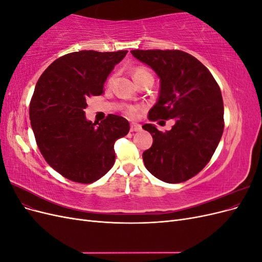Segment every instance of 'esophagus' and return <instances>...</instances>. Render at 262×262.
I'll use <instances>...</instances> for the list:
<instances>
[{
    "mask_svg": "<svg viewBox=\"0 0 262 262\" xmlns=\"http://www.w3.org/2000/svg\"><path fill=\"white\" fill-rule=\"evenodd\" d=\"M141 129H142V126L139 123H131V125H130L131 132H138V131H141Z\"/></svg>",
    "mask_w": 262,
    "mask_h": 262,
    "instance_id": "34e87169",
    "label": "esophagus"
}]
</instances>
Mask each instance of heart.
Listing matches in <instances>:
<instances>
[{
  "mask_svg": "<svg viewBox=\"0 0 262 262\" xmlns=\"http://www.w3.org/2000/svg\"><path fill=\"white\" fill-rule=\"evenodd\" d=\"M147 74H150V73L144 68H137L136 70L133 71L134 80H136L137 77H140L142 75H147ZM125 113H126V115H128L129 117L134 118V117H137L138 114H139V108H137V107H128V108H126V110H125Z\"/></svg>",
  "mask_w": 262,
  "mask_h": 262,
  "instance_id": "obj_1",
  "label": "heart"
}]
</instances>
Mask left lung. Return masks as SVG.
Segmentation results:
<instances>
[{
  "mask_svg": "<svg viewBox=\"0 0 262 262\" xmlns=\"http://www.w3.org/2000/svg\"><path fill=\"white\" fill-rule=\"evenodd\" d=\"M160 77L156 104L148 119H173L169 131L152 123L142 128L153 137L143 161L153 176L178 184L195 176L207 165L224 130V106L221 90L210 71L191 54L179 50H132Z\"/></svg>",
  "mask_w": 262,
  "mask_h": 262,
  "instance_id": "1",
  "label": "left lung"
}]
</instances>
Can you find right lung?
<instances>
[{
	"mask_svg": "<svg viewBox=\"0 0 262 262\" xmlns=\"http://www.w3.org/2000/svg\"><path fill=\"white\" fill-rule=\"evenodd\" d=\"M128 51L83 50L53 61L39 78L29 106L40 153L63 177L80 184L101 178L115 163V142L130 130L123 117L87 120V99L99 96L109 74Z\"/></svg>",
	"mask_w": 262,
	"mask_h": 262,
	"instance_id": "1",
	"label": "right lung"
}]
</instances>
